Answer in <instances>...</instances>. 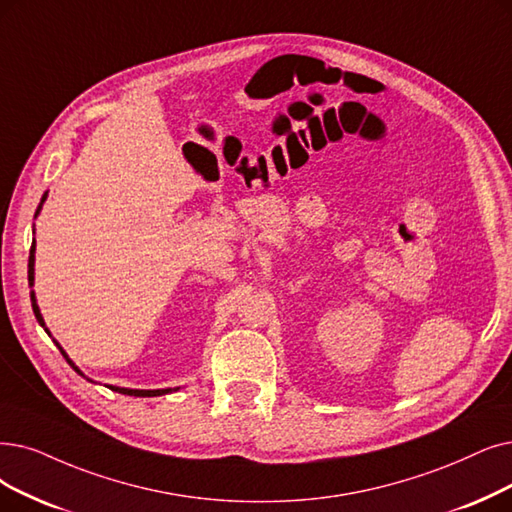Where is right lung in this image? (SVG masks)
Wrapping results in <instances>:
<instances>
[{
    "label": "right lung",
    "instance_id": "add662e5",
    "mask_svg": "<svg viewBox=\"0 0 512 512\" xmlns=\"http://www.w3.org/2000/svg\"><path fill=\"white\" fill-rule=\"evenodd\" d=\"M46 197H48V193H44V197H42V201H39V206H37V212H35V218L39 216V212H42V206H44V201H46ZM35 227V224H33ZM33 233H35V229H33ZM33 283H35V239H33V245H31V254H29V285L33 288ZM31 306H33V313H35V319L39 321V325L44 327L46 330V334L48 336H52L50 334V330L46 327V321H44V317H42V311H39V306H37V298H35V292H31ZM54 340V338H52ZM54 344L58 346L60 349V353H63V357L67 359V363L73 367V370L79 374V376H84L86 380H90L84 372L79 370V367L69 359V355L65 353V349L63 346H60L56 340H54ZM92 382V380H90ZM107 388H111V391H115V393H121V395H130V397H159V395H168V393H174V391H178L180 386H176V388H153V391H145V388H124V386H113V384H107Z\"/></svg>",
    "mask_w": 512,
    "mask_h": 512
}]
</instances>
